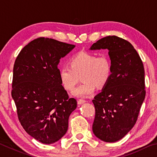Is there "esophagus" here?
I'll return each instance as SVG.
<instances>
[{
    "mask_svg": "<svg viewBox=\"0 0 157 157\" xmlns=\"http://www.w3.org/2000/svg\"><path fill=\"white\" fill-rule=\"evenodd\" d=\"M85 102H86V101L84 100H82V99H80V100H79L78 101V105H82V104H84V103H85Z\"/></svg>",
    "mask_w": 157,
    "mask_h": 157,
    "instance_id": "1",
    "label": "esophagus"
}]
</instances>
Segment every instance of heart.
Wrapping results in <instances>:
<instances>
[{"label": "heart", "instance_id": "obj_1", "mask_svg": "<svg viewBox=\"0 0 157 157\" xmlns=\"http://www.w3.org/2000/svg\"><path fill=\"white\" fill-rule=\"evenodd\" d=\"M70 66L59 69V76L62 86L72 91L78 82L79 75L83 82L75 89L73 95L77 98H86L94 93L98 87L107 84L111 75V62L107 55L98 57L94 53L79 52L71 58Z\"/></svg>", "mask_w": 157, "mask_h": 157}]
</instances>
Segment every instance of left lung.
Returning a JSON list of instances; mask_svg holds the SVG:
<instances>
[{
	"label": "left lung",
	"instance_id": "8db88e82",
	"mask_svg": "<svg viewBox=\"0 0 157 157\" xmlns=\"http://www.w3.org/2000/svg\"><path fill=\"white\" fill-rule=\"evenodd\" d=\"M107 49L111 75L102 91L92 100L95 115V136L105 142L118 141L137 121L145 97V71L142 60L132 45L116 36H107L90 50Z\"/></svg>",
	"mask_w": 157,
	"mask_h": 157
}]
</instances>
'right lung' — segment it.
I'll return each instance as SVG.
<instances>
[{"mask_svg": "<svg viewBox=\"0 0 157 157\" xmlns=\"http://www.w3.org/2000/svg\"><path fill=\"white\" fill-rule=\"evenodd\" d=\"M75 45L39 37L21 50L13 68L12 97L25 131L44 144H52L67 132L77 107L61 84L59 59Z\"/></svg>", "mask_w": 157, "mask_h": 157, "instance_id": "obj_1", "label": "right lung"}]
</instances>
